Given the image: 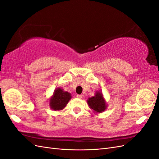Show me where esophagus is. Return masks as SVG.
<instances>
[{
    "label": "esophagus",
    "mask_w": 159,
    "mask_h": 159,
    "mask_svg": "<svg viewBox=\"0 0 159 159\" xmlns=\"http://www.w3.org/2000/svg\"><path fill=\"white\" fill-rule=\"evenodd\" d=\"M77 98H79V99H81V98H82V95H77Z\"/></svg>",
    "instance_id": "esophagus-1"
}]
</instances>
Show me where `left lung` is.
<instances>
[{"mask_svg":"<svg viewBox=\"0 0 159 159\" xmlns=\"http://www.w3.org/2000/svg\"><path fill=\"white\" fill-rule=\"evenodd\" d=\"M87 102L89 107L95 113H102L107 109V104L103 94L99 91H96L95 96L88 98Z\"/></svg>","mask_w":159,"mask_h":159,"instance_id":"8db88e82","label":"left lung"}]
</instances>
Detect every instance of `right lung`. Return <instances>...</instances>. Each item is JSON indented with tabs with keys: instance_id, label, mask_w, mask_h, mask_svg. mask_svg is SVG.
I'll use <instances>...</instances> for the list:
<instances>
[{
	"instance_id": "obj_1",
	"label": "right lung",
	"mask_w": 159,
	"mask_h": 159,
	"mask_svg": "<svg viewBox=\"0 0 159 159\" xmlns=\"http://www.w3.org/2000/svg\"><path fill=\"white\" fill-rule=\"evenodd\" d=\"M71 98V93L58 88L54 90L50 99V107L54 111L63 109Z\"/></svg>"
}]
</instances>
